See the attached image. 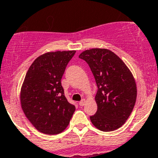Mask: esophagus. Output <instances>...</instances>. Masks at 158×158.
Segmentation results:
<instances>
[{
    "label": "esophagus",
    "instance_id": "obj_1",
    "mask_svg": "<svg viewBox=\"0 0 158 158\" xmlns=\"http://www.w3.org/2000/svg\"><path fill=\"white\" fill-rule=\"evenodd\" d=\"M85 103H86L85 99H82V100L79 102V104H80L81 106H84L85 104Z\"/></svg>",
    "mask_w": 158,
    "mask_h": 158
}]
</instances>
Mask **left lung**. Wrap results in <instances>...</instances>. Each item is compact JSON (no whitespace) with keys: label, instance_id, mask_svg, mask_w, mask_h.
I'll return each instance as SVG.
<instances>
[{"label":"left lung","instance_id":"8db88e82","mask_svg":"<svg viewBox=\"0 0 158 158\" xmlns=\"http://www.w3.org/2000/svg\"><path fill=\"white\" fill-rule=\"evenodd\" d=\"M89 64L98 90L95 100L97 111L90 116L92 123L102 131L121 127L131 115L137 98L132 73L118 56L105 48H93L80 54Z\"/></svg>","mask_w":158,"mask_h":158}]
</instances>
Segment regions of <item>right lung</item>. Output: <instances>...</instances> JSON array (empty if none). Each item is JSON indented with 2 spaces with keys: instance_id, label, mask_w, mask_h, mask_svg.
<instances>
[{
  "instance_id": "1",
  "label": "right lung",
  "mask_w": 158,
  "mask_h": 158,
  "mask_svg": "<svg viewBox=\"0 0 158 158\" xmlns=\"http://www.w3.org/2000/svg\"><path fill=\"white\" fill-rule=\"evenodd\" d=\"M76 51L47 52L29 67L20 89V104L36 130L58 135L68 127L75 111L61 84L65 67Z\"/></svg>"
}]
</instances>
